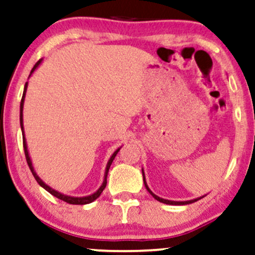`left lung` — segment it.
<instances>
[{"instance_id": "obj_1", "label": "left lung", "mask_w": 255, "mask_h": 255, "mask_svg": "<svg viewBox=\"0 0 255 255\" xmlns=\"http://www.w3.org/2000/svg\"><path fill=\"white\" fill-rule=\"evenodd\" d=\"M142 178H144V184H145V187H146V189H147V192L150 193V194L152 195V197H153L154 199H156V200H158V201H160V203H163V204H166V205H188V204H192V203H195V201H198V200H200L201 198H204L205 195H203V197H199V198H197V199H192V200H187V201H174V200H166V199H163V198H159L158 197V195H156L154 194L153 192L151 191L150 188H148V186H147V183H146V178H145V172H144V169H142Z\"/></svg>"}]
</instances>
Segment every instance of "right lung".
<instances>
[{"label": "right lung", "instance_id": "1", "mask_svg": "<svg viewBox=\"0 0 255 255\" xmlns=\"http://www.w3.org/2000/svg\"><path fill=\"white\" fill-rule=\"evenodd\" d=\"M43 62V58H40L38 62L34 64V67L32 68V71L30 73V75H28V78L31 77L32 74H33V72L36 71L38 67L40 66V63ZM27 86H28V83L25 84V87H24V93H22V98H21V103H20V127H21V131H22V142H24V150H25V157H26V160H27V164L30 166L31 171H32V175H33L34 178H36V181L38 183H39V186H42L45 191H48L50 194L54 195V197H56L60 199V200H63L66 201V203L68 204H72V205H86V204H90L92 203V201H95L96 199H97L99 195L102 194V192L104 191L105 186H107V176H108V171H109V168L111 165V163H113V160L115 159L116 154H118V152L120 151V148H118L115 152H114L113 154H111V157L109 158V160H108V164H107V168H105V172H104V180H103V183L101 184V187L96 191L95 193H92V194L90 195H86V197H72V195H67V194H63V193L56 191V189L51 188L50 186H48L44 181L40 178L39 176L37 175L36 170H34L33 168V164H32V160H31V157H30V152H28V148H27V142H26V137H25V130H24V119H22V110H24V102H25V96H26V91H27Z\"/></svg>", "mask_w": 255, "mask_h": 255}]
</instances>
